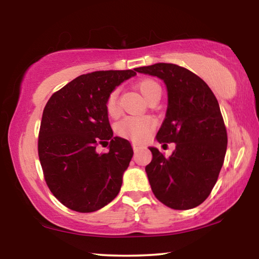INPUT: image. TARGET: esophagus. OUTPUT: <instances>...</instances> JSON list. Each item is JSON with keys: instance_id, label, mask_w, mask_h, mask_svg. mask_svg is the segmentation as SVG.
Returning a JSON list of instances; mask_svg holds the SVG:
<instances>
[{"instance_id": "obj_1", "label": "esophagus", "mask_w": 259, "mask_h": 259, "mask_svg": "<svg viewBox=\"0 0 259 259\" xmlns=\"http://www.w3.org/2000/svg\"><path fill=\"white\" fill-rule=\"evenodd\" d=\"M133 147H134V150H139V148H140V144L134 143V144H133Z\"/></svg>"}]
</instances>
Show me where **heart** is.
Masks as SVG:
<instances>
[{"mask_svg":"<svg viewBox=\"0 0 259 259\" xmlns=\"http://www.w3.org/2000/svg\"><path fill=\"white\" fill-rule=\"evenodd\" d=\"M136 87L146 100H150L155 96H161V87L152 78L140 80ZM106 111L111 116H115L119 113V90L117 89H114L108 95L106 99ZM154 120L150 116H126L117 122L115 130L122 137L140 142L150 135L152 129L154 128Z\"/></svg>","mask_w":259,"mask_h":259,"instance_id":"1","label":"heart"}]
</instances>
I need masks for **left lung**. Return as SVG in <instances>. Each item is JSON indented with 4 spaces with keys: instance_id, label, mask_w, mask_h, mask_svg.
<instances>
[{
    "instance_id": "1",
    "label": "left lung",
    "mask_w": 259,
    "mask_h": 259,
    "mask_svg": "<svg viewBox=\"0 0 259 259\" xmlns=\"http://www.w3.org/2000/svg\"><path fill=\"white\" fill-rule=\"evenodd\" d=\"M136 72L164 82L168 107L156 140L176 145L168 157L150 147L153 157L145 170L152 191L169 208L198 207L217 182L227 147L217 99L202 78L178 65L159 63L138 67Z\"/></svg>"
}]
</instances>
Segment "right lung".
I'll return each instance as SVG.
<instances>
[{
  "instance_id": "add662e5",
  "label": "right lung",
  "mask_w": 259,
  "mask_h": 259,
  "mask_svg": "<svg viewBox=\"0 0 259 259\" xmlns=\"http://www.w3.org/2000/svg\"><path fill=\"white\" fill-rule=\"evenodd\" d=\"M135 75L136 68L83 74L48 100L38 157L51 193L74 211H96L119 194L134 151L126 139L113 137L106 99ZM107 140L110 151L99 155L95 146Z\"/></svg>"
}]
</instances>
